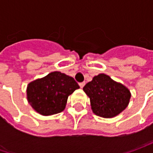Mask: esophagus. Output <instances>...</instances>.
<instances>
[{"instance_id":"esophagus-1","label":"esophagus","mask_w":153,"mask_h":153,"mask_svg":"<svg viewBox=\"0 0 153 153\" xmlns=\"http://www.w3.org/2000/svg\"><path fill=\"white\" fill-rule=\"evenodd\" d=\"M84 85H85V82H80L79 83V86L82 88L84 87Z\"/></svg>"}]
</instances>
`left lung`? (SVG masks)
I'll return each mask as SVG.
<instances>
[{
    "label": "left lung",
    "mask_w": 153,
    "mask_h": 153,
    "mask_svg": "<svg viewBox=\"0 0 153 153\" xmlns=\"http://www.w3.org/2000/svg\"><path fill=\"white\" fill-rule=\"evenodd\" d=\"M83 91L90 99L93 112L105 118L121 113L128 106L131 97L125 86L103 73L94 76L83 87Z\"/></svg>",
    "instance_id": "1"
}]
</instances>
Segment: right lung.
<instances>
[{
	"label": "right lung",
	"mask_w": 153,
	"mask_h": 153,
	"mask_svg": "<svg viewBox=\"0 0 153 153\" xmlns=\"http://www.w3.org/2000/svg\"><path fill=\"white\" fill-rule=\"evenodd\" d=\"M79 88L73 77L53 71L28 84L27 100L41 115L57 114L65 110L68 96Z\"/></svg>",
	"instance_id": "add662e5"
}]
</instances>
